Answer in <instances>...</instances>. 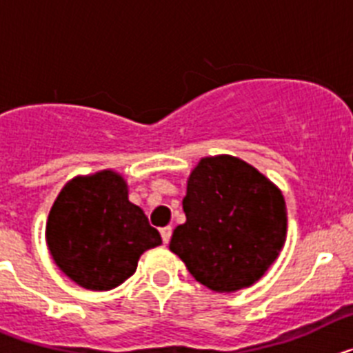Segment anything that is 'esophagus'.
<instances>
[{
  "label": "esophagus",
  "mask_w": 353,
  "mask_h": 353,
  "mask_svg": "<svg viewBox=\"0 0 353 353\" xmlns=\"http://www.w3.org/2000/svg\"><path fill=\"white\" fill-rule=\"evenodd\" d=\"M171 233H173V228L171 226L161 228V236H162V242H164V244H168V242L171 240Z\"/></svg>",
  "instance_id": "34e87169"
}]
</instances>
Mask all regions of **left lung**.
I'll return each mask as SVG.
<instances>
[{
  "instance_id": "8db88e82",
  "label": "left lung",
  "mask_w": 353,
  "mask_h": 353,
  "mask_svg": "<svg viewBox=\"0 0 353 353\" xmlns=\"http://www.w3.org/2000/svg\"><path fill=\"white\" fill-rule=\"evenodd\" d=\"M182 205L187 221L174 228L170 249L214 292L256 283L285 245L281 191L232 155L201 159L187 180Z\"/></svg>"
}]
</instances>
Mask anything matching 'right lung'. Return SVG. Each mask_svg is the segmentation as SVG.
I'll list each match as a JSON object with an SVG mask.
<instances>
[{
	"label": "right lung",
	"instance_id": "add662e5",
	"mask_svg": "<svg viewBox=\"0 0 353 353\" xmlns=\"http://www.w3.org/2000/svg\"><path fill=\"white\" fill-rule=\"evenodd\" d=\"M46 236L56 265L93 292L117 288L136 272L146 249L162 244L114 171L70 180L49 212Z\"/></svg>",
	"mask_w": 353,
	"mask_h": 353
}]
</instances>
